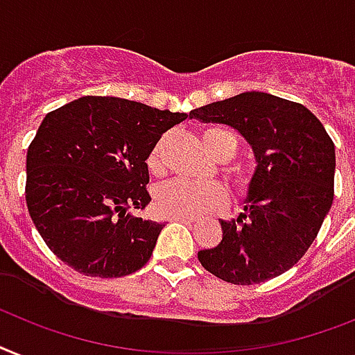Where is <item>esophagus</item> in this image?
<instances>
[{"label": "esophagus", "instance_id": "obj_1", "mask_svg": "<svg viewBox=\"0 0 355 355\" xmlns=\"http://www.w3.org/2000/svg\"><path fill=\"white\" fill-rule=\"evenodd\" d=\"M171 220H175V223H184V224L195 223V218H191V217H173Z\"/></svg>", "mask_w": 355, "mask_h": 355}]
</instances>
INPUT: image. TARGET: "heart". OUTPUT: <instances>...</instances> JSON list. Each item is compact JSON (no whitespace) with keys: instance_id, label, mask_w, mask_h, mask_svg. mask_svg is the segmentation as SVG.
Wrapping results in <instances>:
<instances>
[{"instance_id":"b5f03b06","label":"heart","mask_w":355,"mask_h":355,"mask_svg":"<svg viewBox=\"0 0 355 355\" xmlns=\"http://www.w3.org/2000/svg\"><path fill=\"white\" fill-rule=\"evenodd\" d=\"M204 144L206 148L218 158V160H232L239 153V138L230 129L209 128L204 131ZM164 146L160 142L155 146L148 158V166L155 175L166 173L164 162ZM227 178L232 182L233 189L239 195H248L252 191L255 175L250 168L235 166L227 173ZM227 202V191L223 184L218 182H191V180H173L157 191L155 207L162 217H198L204 213H211L223 209Z\"/></svg>"}]
</instances>
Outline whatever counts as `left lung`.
Returning a JSON list of instances; mask_svg holds the SVG:
<instances>
[{
    "label": "left lung",
    "instance_id": "8db88e82",
    "mask_svg": "<svg viewBox=\"0 0 355 355\" xmlns=\"http://www.w3.org/2000/svg\"><path fill=\"white\" fill-rule=\"evenodd\" d=\"M189 116L235 128L257 160L244 213L220 220L223 241L198 252V261L232 284L277 277L301 261L332 206V138L304 105L257 91L193 109Z\"/></svg>",
    "mask_w": 355,
    "mask_h": 355
}]
</instances>
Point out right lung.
Listing matches in <instances>:
<instances>
[{
  "instance_id": "add662e5",
  "label": "right lung",
  "mask_w": 355,
  "mask_h": 355,
  "mask_svg": "<svg viewBox=\"0 0 355 355\" xmlns=\"http://www.w3.org/2000/svg\"><path fill=\"white\" fill-rule=\"evenodd\" d=\"M184 112L83 96L43 118L27 149L25 200L37 233L87 277H123L149 261L162 232L146 209L148 157Z\"/></svg>"
}]
</instances>
